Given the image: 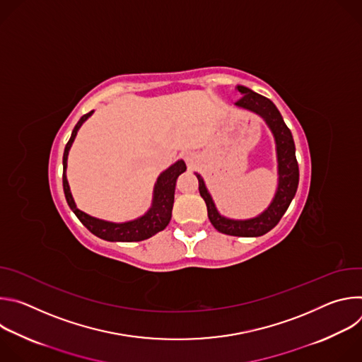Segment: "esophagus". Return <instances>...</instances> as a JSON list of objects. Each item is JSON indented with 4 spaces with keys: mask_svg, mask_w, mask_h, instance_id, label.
I'll return each mask as SVG.
<instances>
[{
    "mask_svg": "<svg viewBox=\"0 0 362 362\" xmlns=\"http://www.w3.org/2000/svg\"><path fill=\"white\" fill-rule=\"evenodd\" d=\"M185 160H186V163H187L189 166H193L194 162H196V158L193 156L192 153H187V154H185Z\"/></svg>",
    "mask_w": 362,
    "mask_h": 362,
    "instance_id": "1",
    "label": "esophagus"
}]
</instances>
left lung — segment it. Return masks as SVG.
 Masks as SVG:
<instances>
[{"mask_svg": "<svg viewBox=\"0 0 362 362\" xmlns=\"http://www.w3.org/2000/svg\"><path fill=\"white\" fill-rule=\"evenodd\" d=\"M242 98L235 103L236 107L252 112L264 119L267 126L274 134L276 146V162H278V187L272 202L268 208L255 218L250 219H230L219 214L216 204L204 185L203 177L196 173L199 180V193L203 197L211 223L216 230L230 236L256 238L268 233L274 229L281 218L285 215L286 209L296 193L299 182V169L295 156V143L291 130L286 127L279 110L274 103L245 86H238Z\"/></svg>", "mask_w": 362, "mask_h": 362, "instance_id": "left-lung-1", "label": "left lung"}]
</instances>
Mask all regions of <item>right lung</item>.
Here are the masks:
<instances>
[{
    "mask_svg": "<svg viewBox=\"0 0 362 362\" xmlns=\"http://www.w3.org/2000/svg\"><path fill=\"white\" fill-rule=\"evenodd\" d=\"M94 112H90L84 115L76 127L73 129L71 137L69 143L66 144L64 148V156H63V187H64V194L66 200L70 206V209L74 212V215L78 218V221L95 236L109 240V242H139L151 238L153 235L159 233L163 230L170 219H172V209H173V202H175V187H176V180L177 177L186 172V165L183 160H177L175 165H172L169 169H166L160 176L158 177L156 183H154L153 187V199H151V206L148 211L133 221L129 222H109V221H103L94 216L87 215L86 212L80 211L77 208V204L73 199V194L70 192L69 180H67V159H69V151L71 148V144L77 136L78 129L81 124L93 115Z\"/></svg>",
    "mask_w": 362,
    "mask_h": 362,
    "instance_id": "add662e5",
    "label": "right lung"
}]
</instances>
